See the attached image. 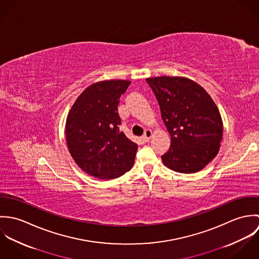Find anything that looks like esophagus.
Instances as JSON below:
<instances>
[{"label":"esophagus","instance_id":"1","mask_svg":"<svg viewBox=\"0 0 259 259\" xmlns=\"http://www.w3.org/2000/svg\"><path fill=\"white\" fill-rule=\"evenodd\" d=\"M152 137V132L150 131V130H147L146 132H145V135H144V140L145 141H147V142H148L149 140H150V138Z\"/></svg>","mask_w":259,"mask_h":259}]
</instances>
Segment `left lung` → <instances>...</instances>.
Returning a JSON list of instances; mask_svg holds the SVG:
<instances>
[{
	"instance_id": "8db88e82",
	"label": "left lung",
	"mask_w": 259,
	"mask_h": 259,
	"mask_svg": "<svg viewBox=\"0 0 259 259\" xmlns=\"http://www.w3.org/2000/svg\"><path fill=\"white\" fill-rule=\"evenodd\" d=\"M170 135V148L161 159L182 174L201 170L218 154L223 134L222 115L206 91L184 76L147 78Z\"/></svg>"
}]
</instances>
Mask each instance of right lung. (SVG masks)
Listing matches in <instances>:
<instances>
[{
  "label": "right lung",
  "mask_w": 259,
  "mask_h": 259,
  "mask_svg": "<svg viewBox=\"0 0 259 259\" xmlns=\"http://www.w3.org/2000/svg\"><path fill=\"white\" fill-rule=\"evenodd\" d=\"M130 80L91 84L75 100L66 121V140L74 162L100 180L116 179L135 162L138 145L119 132L117 106Z\"/></svg>",
  "instance_id": "obj_1"
}]
</instances>
